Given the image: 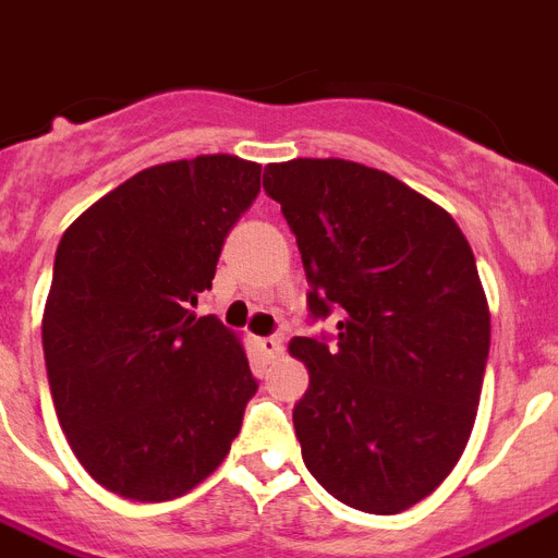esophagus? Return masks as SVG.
<instances>
[{"mask_svg": "<svg viewBox=\"0 0 558 558\" xmlns=\"http://www.w3.org/2000/svg\"><path fill=\"white\" fill-rule=\"evenodd\" d=\"M257 350L264 352L266 357H278L283 352V341L278 335H269V338H257Z\"/></svg>", "mask_w": 558, "mask_h": 558, "instance_id": "obj_1", "label": "esophagus"}]
</instances>
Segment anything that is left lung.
I'll return each mask as SVG.
<instances>
[{
  "label": "left lung",
  "instance_id": "8db88e82",
  "mask_svg": "<svg viewBox=\"0 0 558 558\" xmlns=\"http://www.w3.org/2000/svg\"><path fill=\"white\" fill-rule=\"evenodd\" d=\"M310 280L312 318L335 338H292L310 369L294 404L303 464L364 513L418 505L468 447L490 352L473 248L447 211L361 162H269Z\"/></svg>",
  "mask_w": 558,
  "mask_h": 558
}]
</instances>
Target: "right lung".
Returning a JSON list of instances; mask_svg holds the SVG:
<instances>
[{"label":"right lung","instance_id":"add662e5","mask_svg":"<svg viewBox=\"0 0 558 558\" xmlns=\"http://www.w3.org/2000/svg\"><path fill=\"white\" fill-rule=\"evenodd\" d=\"M260 192L232 154L151 166L57 246L43 350L57 418L94 482L169 501L215 473L257 392L240 338L197 315L226 234Z\"/></svg>","mask_w":558,"mask_h":558}]
</instances>
